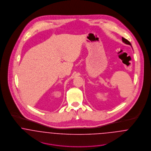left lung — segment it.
<instances>
[{
	"instance_id": "1",
	"label": "left lung",
	"mask_w": 151,
	"mask_h": 151,
	"mask_svg": "<svg viewBox=\"0 0 151 151\" xmlns=\"http://www.w3.org/2000/svg\"><path fill=\"white\" fill-rule=\"evenodd\" d=\"M122 41H123V42L124 43H125L126 44H127V45H129L130 46H131V44L130 43L129 41L127 40H126V39H125L124 38H123V37H122Z\"/></svg>"
}]
</instances>
